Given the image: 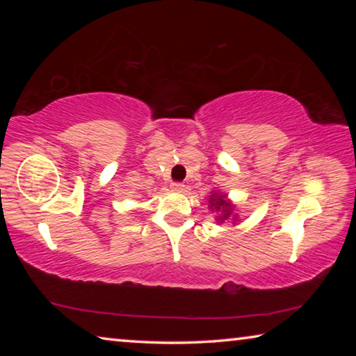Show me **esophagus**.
<instances>
[{
  "instance_id": "34e87169",
  "label": "esophagus",
  "mask_w": 356,
  "mask_h": 356,
  "mask_svg": "<svg viewBox=\"0 0 356 356\" xmlns=\"http://www.w3.org/2000/svg\"><path fill=\"white\" fill-rule=\"evenodd\" d=\"M184 184L182 182H172L171 184V190L172 191H176V193H180V191H184Z\"/></svg>"
}]
</instances>
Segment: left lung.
I'll return each mask as SVG.
<instances>
[{"instance_id":"8db88e82","label":"left lung","mask_w":356,"mask_h":356,"mask_svg":"<svg viewBox=\"0 0 356 356\" xmlns=\"http://www.w3.org/2000/svg\"><path fill=\"white\" fill-rule=\"evenodd\" d=\"M209 209L215 210V212H218L220 215L216 216V221L218 222H225L229 218H236V215H234V206L229 200L226 197V195H221L218 191H213V195H210L209 197Z\"/></svg>"}]
</instances>
